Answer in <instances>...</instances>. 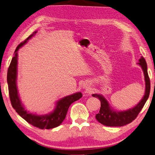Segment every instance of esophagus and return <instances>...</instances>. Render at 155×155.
<instances>
[{
    "label": "esophagus",
    "instance_id": "34e87169",
    "mask_svg": "<svg viewBox=\"0 0 155 155\" xmlns=\"http://www.w3.org/2000/svg\"><path fill=\"white\" fill-rule=\"evenodd\" d=\"M85 87H86V86H85Z\"/></svg>",
    "mask_w": 155,
    "mask_h": 155
}]
</instances>
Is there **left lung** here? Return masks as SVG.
Segmentation results:
<instances>
[{
  "instance_id": "1",
  "label": "left lung",
  "mask_w": 155,
  "mask_h": 155,
  "mask_svg": "<svg viewBox=\"0 0 155 155\" xmlns=\"http://www.w3.org/2000/svg\"><path fill=\"white\" fill-rule=\"evenodd\" d=\"M138 64L141 66L144 74L146 89L144 97L135 107L125 111L118 112L110 109L109 103L103 96L97 94H92V96L98 98L101 101L100 110L96 115V119L99 123L106 126L121 127L132 122L138 115L148 98L150 90V81L148 74L147 64L144 57H142L140 59Z\"/></svg>"
}]
</instances>
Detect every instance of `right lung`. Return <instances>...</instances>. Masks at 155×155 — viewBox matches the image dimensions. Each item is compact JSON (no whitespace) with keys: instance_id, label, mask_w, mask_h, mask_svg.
I'll return each instance as SVG.
<instances>
[{"instance_id":"add662e5","label":"right lung","mask_w":155,"mask_h":155,"mask_svg":"<svg viewBox=\"0 0 155 155\" xmlns=\"http://www.w3.org/2000/svg\"><path fill=\"white\" fill-rule=\"evenodd\" d=\"M36 33V31L34 32L27 39H25L24 41L20 43L17 46L15 51L14 57L12 58L7 71L8 94H9L10 101L13 108L26 121L28 122L30 124L34 125V127L40 128V129H52V128L59 126L62 123L65 118L70 105L74 102L81 98L82 94H81V92H77L61 99L57 103L56 108H55L53 111L51 113L46 114V115H35V114L27 112V110L24 109L19 97L16 85L17 74V51H18L20 47L24 45L28 40L31 38Z\"/></svg>"}]
</instances>
